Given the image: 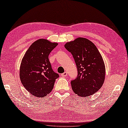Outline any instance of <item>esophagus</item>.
<instances>
[{
    "instance_id": "esophagus-1",
    "label": "esophagus",
    "mask_w": 128,
    "mask_h": 128,
    "mask_svg": "<svg viewBox=\"0 0 128 128\" xmlns=\"http://www.w3.org/2000/svg\"><path fill=\"white\" fill-rule=\"evenodd\" d=\"M61 76H63V77H66V76H67V72H64V73H62V74H61Z\"/></svg>"
}]
</instances>
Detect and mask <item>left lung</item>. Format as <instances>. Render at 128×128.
Returning <instances> with one entry per match:
<instances>
[{"label": "left lung", "mask_w": 128, "mask_h": 128, "mask_svg": "<svg viewBox=\"0 0 128 128\" xmlns=\"http://www.w3.org/2000/svg\"><path fill=\"white\" fill-rule=\"evenodd\" d=\"M64 47L72 54L78 70L77 78L71 81L72 90L81 97L97 92L106 75L104 61L97 47L91 41L81 37L67 42Z\"/></svg>", "instance_id": "left-lung-1"}]
</instances>
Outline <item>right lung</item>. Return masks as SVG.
Wrapping results in <instances>:
<instances>
[{
	"label": "right lung",
	"instance_id": "1",
	"mask_svg": "<svg viewBox=\"0 0 128 128\" xmlns=\"http://www.w3.org/2000/svg\"><path fill=\"white\" fill-rule=\"evenodd\" d=\"M58 44L44 39L34 42L25 53L20 67V78L30 94L43 98L51 92L59 77L52 68L48 56Z\"/></svg>",
	"mask_w": 128,
	"mask_h": 128
}]
</instances>
